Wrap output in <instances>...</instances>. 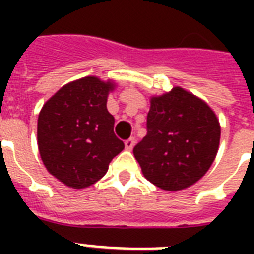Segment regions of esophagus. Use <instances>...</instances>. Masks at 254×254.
I'll use <instances>...</instances> for the list:
<instances>
[{
	"label": "esophagus",
	"mask_w": 254,
	"mask_h": 254,
	"mask_svg": "<svg viewBox=\"0 0 254 254\" xmlns=\"http://www.w3.org/2000/svg\"><path fill=\"white\" fill-rule=\"evenodd\" d=\"M133 145H134V138H133V137H130V138L125 141V146H127V149H130V147H133Z\"/></svg>",
	"instance_id": "1"
}]
</instances>
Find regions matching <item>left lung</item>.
Masks as SVG:
<instances>
[{"instance_id": "1", "label": "left lung", "mask_w": 254, "mask_h": 254, "mask_svg": "<svg viewBox=\"0 0 254 254\" xmlns=\"http://www.w3.org/2000/svg\"><path fill=\"white\" fill-rule=\"evenodd\" d=\"M112 89L109 81L83 77L62 87L39 113L38 149L43 165L68 187L95 185L125 147L115 135V117L107 109ZM129 135L130 129L119 137Z\"/></svg>"}]
</instances>
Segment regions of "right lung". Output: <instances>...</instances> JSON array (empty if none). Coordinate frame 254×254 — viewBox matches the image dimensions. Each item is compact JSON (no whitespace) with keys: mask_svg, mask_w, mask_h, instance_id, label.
<instances>
[{"mask_svg":"<svg viewBox=\"0 0 254 254\" xmlns=\"http://www.w3.org/2000/svg\"><path fill=\"white\" fill-rule=\"evenodd\" d=\"M146 129L133 154L147 181L166 191L196 183L219 150L220 125L212 109L174 89L151 97Z\"/></svg>","mask_w":254,"mask_h":254,"instance_id":"right-lung-1","label":"right lung"}]
</instances>
